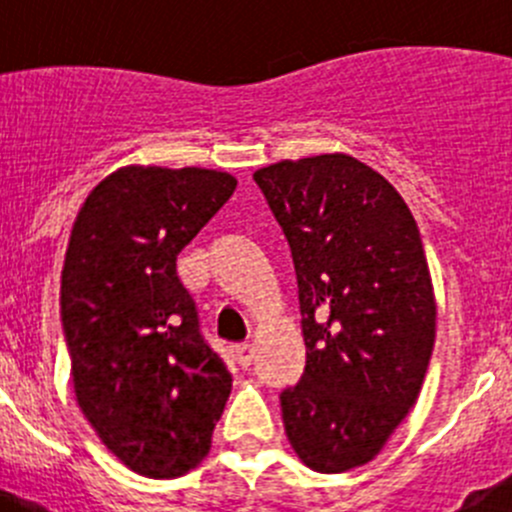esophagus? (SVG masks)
I'll list each match as a JSON object with an SVG mask.
<instances>
[{
	"label": "esophagus",
	"mask_w": 512,
	"mask_h": 512,
	"mask_svg": "<svg viewBox=\"0 0 512 512\" xmlns=\"http://www.w3.org/2000/svg\"><path fill=\"white\" fill-rule=\"evenodd\" d=\"M235 354H237V361H240V366H250L252 359H255V347H252L250 342L237 344Z\"/></svg>",
	"instance_id": "1"
}]
</instances>
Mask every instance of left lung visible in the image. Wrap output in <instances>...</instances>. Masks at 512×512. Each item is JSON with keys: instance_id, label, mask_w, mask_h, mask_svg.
<instances>
[{"instance_id": "obj_1", "label": "left lung", "mask_w": 512, "mask_h": 512, "mask_svg": "<svg viewBox=\"0 0 512 512\" xmlns=\"http://www.w3.org/2000/svg\"><path fill=\"white\" fill-rule=\"evenodd\" d=\"M292 250L307 364L280 394L294 453L319 473L369 463L416 404L436 339L421 235L394 185L347 153L255 175Z\"/></svg>"}]
</instances>
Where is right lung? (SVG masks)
<instances>
[{
    "label": "right lung",
    "mask_w": 512,
    "mask_h": 512,
    "mask_svg": "<svg viewBox=\"0 0 512 512\" xmlns=\"http://www.w3.org/2000/svg\"><path fill=\"white\" fill-rule=\"evenodd\" d=\"M230 173L128 165L76 215L61 327L76 401L131 471L175 478L210 451L232 376L200 332L178 252L235 193Z\"/></svg>",
    "instance_id": "obj_1"
}]
</instances>
